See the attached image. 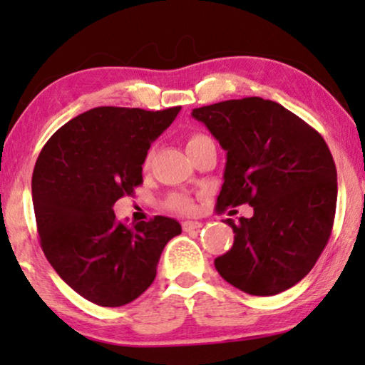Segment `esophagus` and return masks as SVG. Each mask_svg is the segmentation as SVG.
Returning a JSON list of instances; mask_svg holds the SVG:
<instances>
[{
  "instance_id": "obj_1",
  "label": "esophagus",
  "mask_w": 365,
  "mask_h": 365,
  "mask_svg": "<svg viewBox=\"0 0 365 365\" xmlns=\"http://www.w3.org/2000/svg\"><path fill=\"white\" fill-rule=\"evenodd\" d=\"M202 227V222H197V221H184L182 222V229L186 232H194V231H199V229Z\"/></svg>"
}]
</instances>
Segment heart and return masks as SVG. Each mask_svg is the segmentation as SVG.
Masks as SVG:
<instances>
[{
	"label": "heart",
	"mask_w": 365,
	"mask_h": 365,
	"mask_svg": "<svg viewBox=\"0 0 365 365\" xmlns=\"http://www.w3.org/2000/svg\"><path fill=\"white\" fill-rule=\"evenodd\" d=\"M207 136H204V134H199V133H194L191 134L186 139V149L189 151V149L196 146V144H199L201 141H204ZM149 163V158L146 159V164ZM168 206L174 209V211H179V212H191L194 211V202L192 199L186 196V194H173V196H169L168 199Z\"/></svg>",
	"instance_id": "heart-1"
}]
</instances>
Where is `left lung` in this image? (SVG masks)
Instances as JSON below:
<instances>
[{"label": "left lung", "instance_id": "8db88e82", "mask_svg": "<svg viewBox=\"0 0 365 365\" xmlns=\"http://www.w3.org/2000/svg\"><path fill=\"white\" fill-rule=\"evenodd\" d=\"M192 118L227 153L217 211L254 209L252 217L226 221L234 244L216 257V271L251 296L287 291L307 276L332 232L337 171L326 141L289 109L257 96L196 108Z\"/></svg>", "mask_w": 365, "mask_h": 365}]
</instances>
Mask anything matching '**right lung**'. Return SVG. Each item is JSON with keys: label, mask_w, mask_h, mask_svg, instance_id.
<instances>
[{"label": "right lung", "mask_w": 365, "mask_h": 365, "mask_svg": "<svg viewBox=\"0 0 365 365\" xmlns=\"http://www.w3.org/2000/svg\"><path fill=\"white\" fill-rule=\"evenodd\" d=\"M179 111L89 109L39 153L31 182L39 244L59 277L89 302L119 307L138 299L156 277L164 246L181 234L171 217L129 227L113 211L143 184L148 149Z\"/></svg>", "instance_id": "obj_1"}]
</instances>
